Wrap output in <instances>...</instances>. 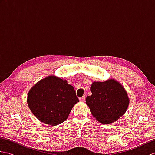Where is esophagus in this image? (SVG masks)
<instances>
[{
    "label": "esophagus",
    "mask_w": 155,
    "mask_h": 155,
    "mask_svg": "<svg viewBox=\"0 0 155 155\" xmlns=\"http://www.w3.org/2000/svg\"><path fill=\"white\" fill-rule=\"evenodd\" d=\"M79 99L81 102H84L85 101V96H83L82 97H81Z\"/></svg>",
    "instance_id": "1"
}]
</instances>
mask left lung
I'll return each instance as SVG.
<instances>
[{
	"label": "left lung",
	"mask_w": 155,
	"mask_h": 155,
	"mask_svg": "<svg viewBox=\"0 0 155 155\" xmlns=\"http://www.w3.org/2000/svg\"><path fill=\"white\" fill-rule=\"evenodd\" d=\"M92 94L86 98V104L96 120L103 124L117 121L126 113L129 98L126 90L114 79L93 82L91 86Z\"/></svg>",
	"instance_id": "left-lung-1"
}]
</instances>
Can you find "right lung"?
I'll use <instances>...</instances> for the list:
<instances>
[{
    "mask_svg": "<svg viewBox=\"0 0 155 155\" xmlns=\"http://www.w3.org/2000/svg\"><path fill=\"white\" fill-rule=\"evenodd\" d=\"M78 98L66 80L51 75L41 79L28 91L27 103L39 120L56 126L67 119Z\"/></svg>",
    "mask_w": 155,
    "mask_h": 155,
    "instance_id": "right-lung-1",
    "label": "right lung"
}]
</instances>
